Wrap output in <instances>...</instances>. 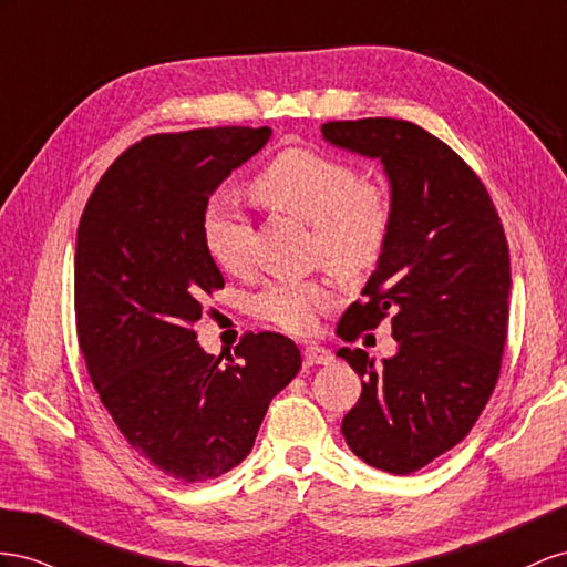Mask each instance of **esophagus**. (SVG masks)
Here are the masks:
<instances>
[{
    "mask_svg": "<svg viewBox=\"0 0 567 567\" xmlns=\"http://www.w3.org/2000/svg\"><path fill=\"white\" fill-rule=\"evenodd\" d=\"M334 361L332 351L322 349V347H306L303 351V363L306 365H330Z\"/></svg>",
    "mask_w": 567,
    "mask_h": 567,
    "instance_id": "34e87169",
    "label": "esophagus"
}]
</instances>
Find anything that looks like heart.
<instances>
[{"label": "heart", "mask_w": 567, "mask_h": 567, "mask_svg": "<svg viewBox=\"0 0 567 567\" xmlns=\"http://www.w3.org/2000/svg\"><path fill=\"white\" fill-rule=\"evenodd\" d=\"M254 194L272 212L311 225V254L347 278L378 264L390 239L394 204L382 183L359 181L349 164L311 150H287L254 181ZM251 220L237 202L206 206L204 241L225 270L251 261ZM339 292L330 280H280L254 297V311L287 332L311 334Z\"/></svg>", "instance_id": "1"}]
</instances>
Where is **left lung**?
Masks as SVG:
<instances>
[{"mask_svg": "<svg viewBox=\"0 0 567 567\" xmlns=\"http://www.w3.org/2000/svg\"><path fill=\"white\" fill-rule=\"evenodd\" d=\"M337 150L375 158L390 183V239L339 337L392 313L396 353L342 347L363 392L342 420L355 456L392 475L425 467L471 432L489 401L508 332L511 258L480 177L442 140L394 118L322 125Z\"/></svg>", "mask_w": 567, "mask_h": 567, "instance_id": "8db88e82", "label": "left lung"}]
</instances>
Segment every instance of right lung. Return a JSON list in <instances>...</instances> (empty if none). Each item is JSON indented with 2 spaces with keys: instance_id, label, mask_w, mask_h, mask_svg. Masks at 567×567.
Masks as SVG:
<instances>
[{
  "instance_id": "1",
  "label": "right lung",
  "mask_w": 567,
  "mask_h": 567,
  "mask_svg": "<svg viewBox=\"0 0 567 567\" xmlns=\"http://www.w3.org/2000/svg\"><path fill=\"white\" fill-rule=\"evenodd\" d=\"M270 135L202 127L142 140L113 161L78 225L75 326L94 390L127 444L183 482L245 461L301 368L282 334H247L237 359H223L192 330L204 295L223 287L204 241L208 199Z\"/></svg>"
}]
</instances>
